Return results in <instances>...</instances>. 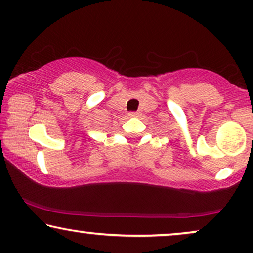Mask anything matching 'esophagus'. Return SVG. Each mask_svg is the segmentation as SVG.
Returning <instances> with one entry per match:
<instances>
[{
	"label": "esophagus",
	"instance_id": "esophagus-1",
	"mask_svg": "<svg viewBox=\"0 0 253 253\" xmlns=\"http://www.w3.org/2000/svg\"><path fill=\"white\" fill-rule=\"evenodd\" d=\"M137 115H138V113H136V112L129 113V116H131V117H134V116H137Z\"/></svg>",
	"mask_w": 253,
	"mask_h": 253
}]
</instances>
